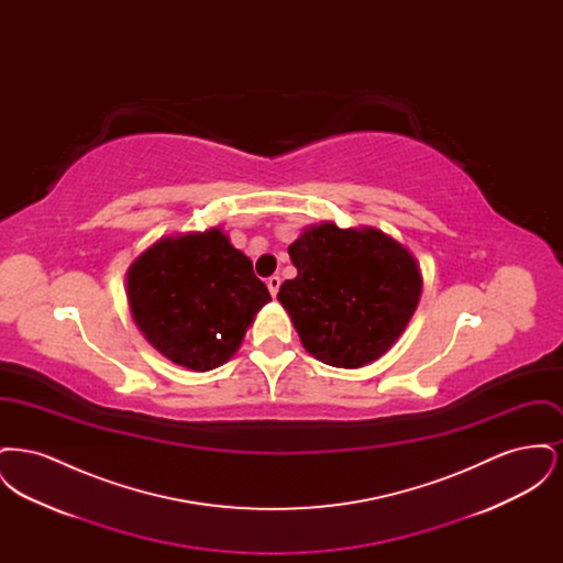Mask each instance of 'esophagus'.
<instances>
[{
	"mask_svg": "<svg viewBox=\"0 0 563 563\" xmlns=\"http://www.w3.org/2000/svg\"><path fill=\"white\" fill-rule=\"evenodd\" d=\"M268 289L269 294H272V297H276V294H278V289H280V276H269Z\"/></svg>",
	"mask_w": 563,
	"mask_h": 563,
	"instance_id": "obj_1",
	"label": "esophagus"
}]
</instances>
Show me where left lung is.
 Instances as JSON below:
<instances>
[{
	"label": "left lung",
	"instance_id": "1",
	"mask_svg": "<svg viewBox=\"0 0 563 563\" xmlns=\"http://www.w3.org/2000/svg\"><path fill=\"white\" fill-rule=\"evenodd\" d=\"M297 268L278 301L303 349L333 367H363L382 356L416 312L422 276L411 253L384 232L322 223L289 246Z\"/></svg>",
	"mask_w": 563,
	"mask_h": 563
}]
</instances>
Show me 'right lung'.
I'll return each instance as SVG.
<instances>
[{"instance_id": "add662e5", "label": "right lung", "mask_w": 563, "mask_h": 563, "mask_svg": "<svg viewBox=\"0 0 563 563\" xmlns=\"http://www.w3.org/2000/svg\"><path fill=\"white\" fill-rule=\"evenodd\" d=\"M126 283L145 340L194 372L223 365L272 299L251 260L217 228L156 242L131 266Z\"/></svg>"}]
</instances>
